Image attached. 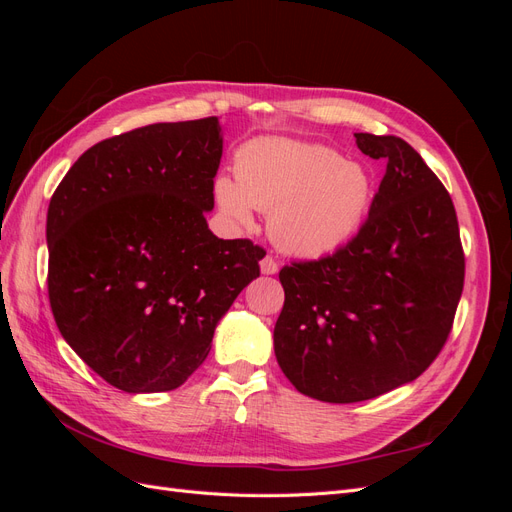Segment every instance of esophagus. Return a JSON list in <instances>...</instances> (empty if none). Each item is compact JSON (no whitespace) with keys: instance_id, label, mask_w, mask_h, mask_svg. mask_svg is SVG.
<instances>
[{"instance_id":"esophagus-1","label":"esophagus","mask_w":512,"mask_h":512,"mask_svg":"<svg viewBox=\"0 0 512 512\" xmlns=\"http://www.w3.org/2000/svg\"><path fill=\"white\" fill-rule=\"evenodd\" d=\"M277 262H275V258H271V256H265L260 260V271L265 273V275H275L277 273Z\"/></svg>"}]
</instances>
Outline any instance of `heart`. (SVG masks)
Here are the masks:
<instances>
[{
  "label": "heart",
  "mask_w": 512,
  "mask_h": 512,
  "mask_svg": "<svg viewBox=\"0 0 512 512\" xmlns=\"http://www.w3.org/2000/svg\"><path fill=\"white\" fill-rule=\"evenodd\" d=\"M213 196L241 228L254 224V209L269 211V235L280 250L318 258L356 235L371 207L374 181L363 164L324 145L256 138L237 151L235 179L213 181Z\"/></svg>",
  "instance_id": "obj_1"
}]
</instances>
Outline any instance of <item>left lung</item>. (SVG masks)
I'll return each mask as SVG.
<instances>
[{
  "label": "left lung",
  "mask_w": 512,
  "mask_h": 512,
  "mask_svg": "<svg viewBox=\"0 0 512 512\" xmlns=\"http://www.w3.org/2000/svg\"><path fill=\"white\" fill-rule=\"evenodd\" d=\"M386 162L369 218L348 245L280 271L277 363L299 393L354 404L416 380L440 354L461 299L466 258L453 200L397 136L354 134Z\"/></svg>",
  "instance_id": "1"
}]
</instances>
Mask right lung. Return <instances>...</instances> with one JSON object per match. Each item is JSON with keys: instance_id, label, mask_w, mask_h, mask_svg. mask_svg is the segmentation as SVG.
Masks as SVG:
<instances>
[{"instance_id": "1", "label": "right lung", "mask_w": 512, "mask_h": 512, "mask_svg": "<svg viewBox=\"0 0 512 512\" xmlns=\"http://www.w3.org/2000/svg\"><path fill=\"white\" fill-rule=\"evenodd\" d=\"M218 117L153 123L87 149L46 213L49 301L70 348L126 393L173 391L260 275L262 247L207 226Z\"/></svg>"}]
</instances>
